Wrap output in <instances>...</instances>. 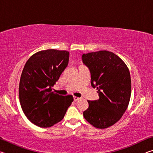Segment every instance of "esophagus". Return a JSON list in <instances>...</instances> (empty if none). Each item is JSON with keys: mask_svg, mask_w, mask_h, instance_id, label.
<instances>
[{"mask_svg": "<svg viewBox=\"0 0 153 153\" xmlns=\"http://www.w3.org/2000/svg\"><path fill=\"white\" fill-rule=\"evenodd\" d=\"M80 98H78V97H74V101H77Z\"/></svg>", "mask_w": 153, "mask_h": 153, "instance_id": "esophagus-1", "label": "esophagus"}]
</instances>
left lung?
<instances>
[{
    "mask_svg": "<svg viewBox=\"0 0 153 153\" xmlns=\"http://www.w3.org/2000/svg\"><path fill=\"white\" fill-rule=\"evenodd\" d=\"M82 61L91 76V86L97 88L99 98L88 100L83 115L97 128L105 129L120 120L129 105L131 77L125 63L112 52L100 51L83 54Z\"/></svg>",
    "mask_w": 153,
    "mask_h": 153,
    "instance_id": "1",
    "label": "left lung"
}]
</instances>
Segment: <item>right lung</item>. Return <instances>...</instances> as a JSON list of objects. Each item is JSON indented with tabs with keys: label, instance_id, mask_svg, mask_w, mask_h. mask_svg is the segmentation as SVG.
Listing matches in <instances>:
<instances>
[{
	"label": "right lung",
	"instance_id": "add662e5",
	"mask_svg": "<svg viewBox=\"0 0 153 153\" xmlns=\"http://www.w3.org/2000/svg\"><path fill=\"white\" fill-rule=\"evenodd\" d=\"M69 53L55 49L39 51L28 59L21 76L19 94L22 110L31 122L49 128L63 120L74 98L52 92L68 64Z\"/></svg>",
	"mask_w": 153,
	"mask_h": 153
}]
</instances>
